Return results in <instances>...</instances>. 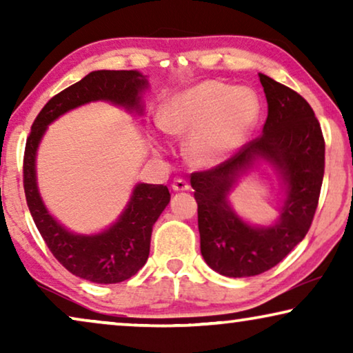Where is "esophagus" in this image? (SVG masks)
I'll return each mask as SVG.
<instances>
[{
    "label": "esophagus",
    "instance_id": "obj_1",
    "mask_svg": "<svg viewBox=\"0 0 353 353\" xmlns=\"http://www.w3.org/2000/svg\"><path fill=\"white\" fill-rule=\"evenodd\" d=\"M173 191H188L190 190V183L186 180H183V178H176L175 181H173Z\"/></svg>",
    "mask_w": 353,
    "mask_h": 353
}]
</instances>
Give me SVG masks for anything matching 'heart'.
Returning a JSON list of instances; mask_svg holds the SVG:
<instances>
[{
  "label": "heart",
  "mask_w": 353,
  "mask_h": 353,
  "mask_svg": "<svg viewBox=\"0 0 353 353\" xmlns=\"http://www.w3.org/2000/svg\"><path fill=\"white\" fill-rule=\"evenodd\" d=\"M260 117V101L249 88L205 80L163 105L161 125L168 133L192 134L190 156L216 165L243 146Z\"/></svg>",
  "instance_id": "b5f03b06"
}]
</instances>
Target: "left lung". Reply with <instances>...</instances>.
<instances>
[{"mask_svg":"<svg viewBox=\"0 0 353 353\" xmlns=\"http://www.w3.org/2000/svg\"><path fill=\"white\" fill-rule=\"evenodd\" d=\"M268 117L259 138L220 165L191 173L201 254L216 273L255 276L278 265L310 230L325 175V138L310 104L296 91L259 74ZM257 158L272 163L287 185L282 215L272 227H252L228 202L237 176Z\"/></svg>","mask_w":353,"mask_h":353,"instance_id":"obj_1","label":"left lung"}]
</instances>
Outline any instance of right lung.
Listing matches in <instances>:
<instances>
[{"label":"right lung","mask_w":353,"mask_h":353,"mask_svg":"<svg viewBox=\"0 0 353 353\" xmlns=\"http://www.w3.org/2000/svg\"><path fill=\"white\" fill-rule=\"evenodd\" d=\"M148 86L146 77L137 70H94L48 101L37 115L23 154V191L48 249L62 267L75 276L98 284L122 283L143 268L149 257L152 226L170 202L163 185L134 186L128 205L119 220L103 233L74 234L50 215L37 186V149L48 125L91 101H110L128 110L141 112L139 93Z\"/></svg>","instance_id":"add662e5"}]
</instances>
